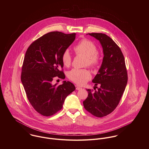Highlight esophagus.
I'll list each match as a JSON object with an SVG mask.
<instances>
[{
    "mask_svg": "<svg viewBox=\"0 0 149 149\" xmlns=\"http://www.w3.org/2000/svg\"><path fill=\"white\" fill-rule=\"evenodd\" d=\"M81 89H82V88H81V87H80V86H79L77 85H76V90H80Z\"/></svg>",
    "mask_w": 149,
    "mask_h": 149,
    "instance_id": "esophagus-1",
    "label": "esophagus"
}]
</instances>
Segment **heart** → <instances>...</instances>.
I'll return each mask as SVG.
<instances>
[{
    "label": "heart",
    "instance_id": "b5f03b06",
    "mask_svg": "<svg viewBox=\"0 0 149 149\" xmlns=\"http://www.w3.org/2000/svg\"><path fill=\"white\" fill-rule=\"evenodd\" d=\"M73 50L77 55L85 56V65L95 68L100 64L97 47L92 41L86 38L81 40L73 47ZM61 60L65 66H69L71 64L72 57L68 50L63 52ZM68 76L70 80L79 85L85 84L91 78L90 72L86 69L74 68L68 72Z\"/></svg>",
    "mask_w": 149,
    "mask_h": 149
}]
</instances>
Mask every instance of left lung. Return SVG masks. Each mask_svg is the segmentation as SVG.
Masks as SVG:
<instances>
[{
  "label": "left lung",
  "mask_w": 149,
  "mask_h": 149,
  "mask_svg": "<svg viewBox=\"0 0 149 149\" xmlns=\"http://www.w3.org/2000/svg\"><path fill=\"white\" fill-rule=\"evenodd\" d=\"M100 41L104 57L98 73L93 79L96 90L86 89L87 98L83 102L85 109L95 116L102 118L111 113L119 103L127 83L124 56L112 38L103 33H89Z\"/></svg>",
  "instance_id": "1"
}]
</instances>
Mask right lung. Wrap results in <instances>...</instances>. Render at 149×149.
Segmentation results:
<instances>
[{"label":"right lung","instance_id":"obj_1","mask_svg":"<svg viewBox=\"0 0 149 149\" xmlns=\"http://www.w3.org/2000/svg\"><path fill=\"white\" fill-rule=\"evenodd\" d=\"M75 38L76 33L50 32L34 41L26 52L22 83L31 105L43 116L61 110L65 98L76 89L70 81L58 86L52 84L54 79L65 78L61 56Z\"/></svg>","mask_w":149,"mask_h":149}]
</instances>
